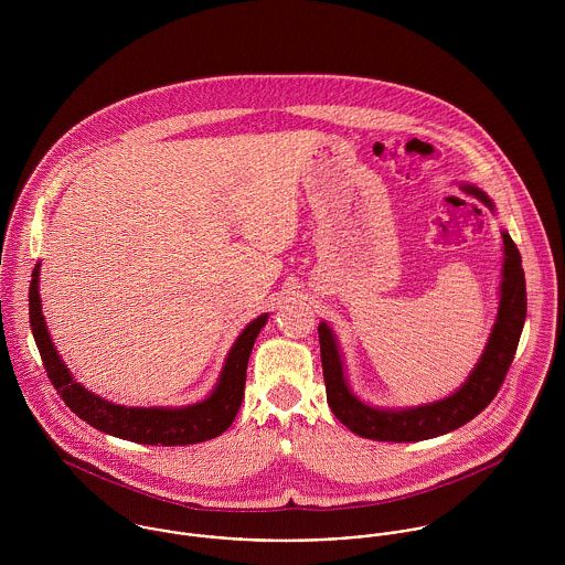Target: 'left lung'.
<instances>
[{"instance_id":"8db88e82","label":"left lung","mask_w":565,"mask_h":565,"mask_svg":"<svg viewBox=\"0 0 565 565\" xmlns=\"http://www.w3.org/2000/svg\"><path fill=\"white\" fill-rule=\"evenodd\" d=\"M461 189L481 200L489 211H493V204L484 191L472 184H463ZM502 254L500 305L483 354L468 381L444 401L408 408H376L361 403L348 387L341 352L330 326L326 322L318 326L326 398L330 411L343 426H348L359 437L376 441H422L468 424L495 398L515 356L526 318V282L522 256L507 231L502 233Z\"/></svg>"}]
</instances>
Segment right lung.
I'll list each match as a JSON object with an SVG mask.
<instances>
[{"mask_svg":"<svg viewBox=\"0 0 565 565\" xmlns=\"http://www.w3.org/2000/svg\"><path fill=\"white\" fill-rule=\"evenodd\" d=\"M39 269L36 263L30 282V326L41 352L47 379L61 394L65 404L90 424L93 428L115 435L119 439H130L137 444L148 446H189L198 441L213 439L222 435L235 419L243 401L245 390V370L252 345L267 322V313L252 320L243 328L242 334L233 343L220 381L213 394L202 403L169 408V406H121V404L102 401L99 396L84 390L81 383L74 381L67 365L61 361L41 311V296H39Z\"/></svg>","mask_w":565,"mask_h":565,"instance_id":"obj_1","label":"right lung"}]
</instances>
